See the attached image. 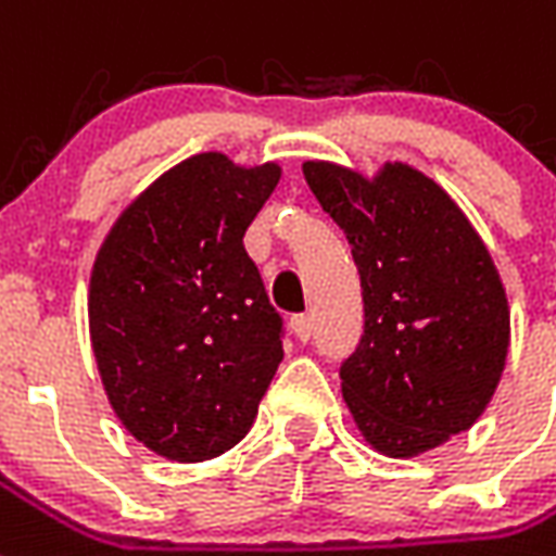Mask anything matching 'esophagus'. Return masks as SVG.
<instances>
[{"mask_svg": "<svg viewBox=\"0 0 556 556\" xmlns=\"http://www.w3.org/2000/svg\"><path fill=\"white\" fill-rule=\"evenodd\" d=\"M290 330H292V337L299 339V342H309V337H313V318L309 316H292L290 318Z\"/></svg>", "mask_w": 556, "mask_h": 556, "instance_id": "obj_1", "label": "esophagus"}]
</instances>
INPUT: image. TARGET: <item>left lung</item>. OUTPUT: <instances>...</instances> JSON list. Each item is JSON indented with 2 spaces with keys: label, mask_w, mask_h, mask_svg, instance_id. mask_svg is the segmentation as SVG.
Instances as JSON below:
<instances>
[{
  "label": "left lung",
  "mask_w": 556,
  "mask_h": 556,
  "mask_svg": "<svg viewBox=\"0 0 556 556\" xmlns=\"http://www.w3.org/2000/svg\"><path fill=\"white\" fill-rule=\"evenodd\" d=\"M321 208L359 269L365 333L342 363L354 424L389 458L467 432L505 371L510 307L484 240L450 193L406 162L368 179L304 162Z\"/></svg>",
  "instance_id": "left-lung-1"
}]
</instances>
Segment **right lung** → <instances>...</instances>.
Wrapping results in <instances>:
<instances>
[{"instance_id":"1","label":"right lung","mask_w":556,"mask_h":556,"mask_svg":"<svg viewBox=\"0 0 556 556\" xmlns=\"http://www.w3.org/2000/svg\"><path fill=\"white\" fill-rule=\"evenodd\" d=\"M281 165L197 153L118 214L89 278V339L124 429L167 462L249 432L283 359L281 316L243 235Z\"/></svg>"}]
</instances>
